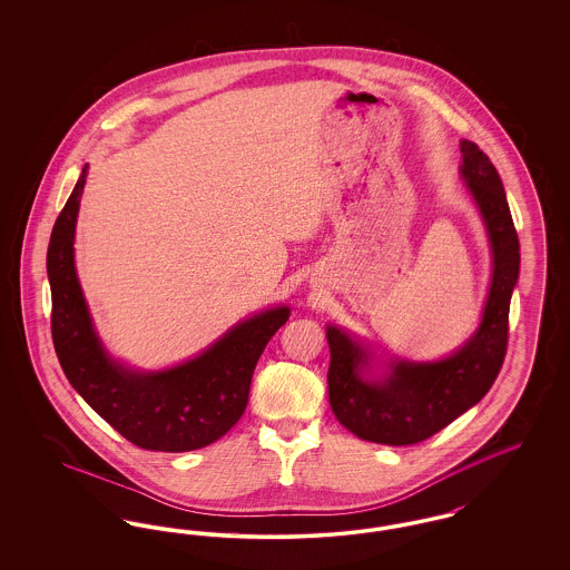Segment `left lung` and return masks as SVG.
I'll use <instances>...</instances> for the list:
<instances>
[{"label":"left lung","instance_id":"8db88e82","mask_svg":"<svg viewBox=\"0 0 570 570\" xmlns=\"http://www.w3.org/2000/svg\"><path fill=\"white\" fill-rule=\"evenodd\" d=\"M460 149L461 179L483 217L491 247L481 323L455 353L438 361L386 358L346 328L326 325L328 404L361 440L406 446L434 435L476 406L502 367L519 277V239L495 166L472 140H461Z\"/></svg>","mask_w":570,"mask_h":570}]
</instances>
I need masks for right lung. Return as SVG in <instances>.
I'll list each match as a JSON object with an SVG mask.
<instances>
[{
	"instance_id": "right-lung-1",
	"label": "right lung",
	"mask_w": 570,
	"mask_h": 570,
	"mask_svg": "<svg viewBox=\"0 0 570 570\" xmlns=\"http://www.w3.org/2000/svg\"><path fill=\"white\" fill-rule=\"evenodd\" d=\"M81 177L55 222L47 273L57 358L70 384L119 434L147 451H196L226 434L244 414L254 367L288 305L263 309L230 326L212 346L166 370H136L105 348L82 295L75 233L87 179Z\"/></svg>"
}]
</instances>
